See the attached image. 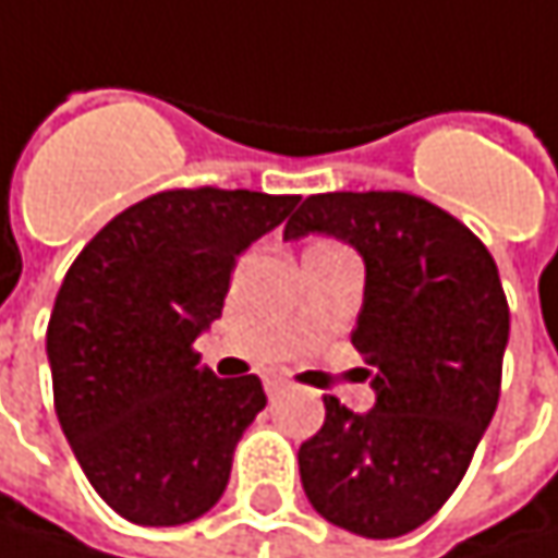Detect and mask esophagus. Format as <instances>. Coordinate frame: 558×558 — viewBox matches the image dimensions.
Segmentation results:
<instances>
[{
	"mask_svg": "<svg viewBox=\"0 0 558 558\" xmlns=\"http://www.w3.org/2000/svg\"><path fill=\"white\" fill-rule=\"evenodd\" d=\"M283 386H287V380H280V377H268V380H265V389H268L271 396H275V392H280Z\"/></svg>",
	"mask_w": 558,
	"mask_h": 558,
	"instance_id": "34e87169",
	"label": "esophagus"
}]
</instances>
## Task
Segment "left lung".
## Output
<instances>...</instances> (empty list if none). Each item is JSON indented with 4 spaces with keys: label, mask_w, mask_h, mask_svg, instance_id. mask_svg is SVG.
<instances>
[{
    "label": "left lung",
    "mask_w": 558,
    "mask_h": 558,
    "mask_svg": "<svg viewBox=\"0 0 558 558\" xmlns=\"http://www.w3.org/2000/svg\"><path fill=\"white\" fill-rule=\"evenodd\" d=\"M313 232L364 258L351 344L371 364L377 402L351 412L326 396V425L300 447V480L329 524L392 539L453 495L495 415L508 300L488 248L415 194H313L283 239Z\"/></svg>",
    "instance_id": "1"
}]
</instances>
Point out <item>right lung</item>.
<instances>
[{
	"mask_svg": "<svg viewBox=\"0 0 558 558\" xmlns=\"http://www.w3.org/2000/svg\"><path fill=\"white\" fill-rule=\"evenodd\" d=\"M296 194L162 191L118 214L66 271L47 326L60 428L95 492L133 524L178 527L229 482L258 377L217 380L194 341L223 313L235 258Z\"/></svg>",
	"mask_w": 558,
	"mask_h": 558,
	"instance_id": "add662e5",
	"label": "right lung"
}]
</instances>
